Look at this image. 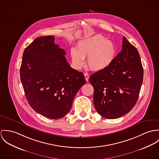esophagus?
I'll use <instances>...</instances> for the list:
<instances>
[{
    "mask_svg": "<svg viewBox=\"0 0 159 159\" xmlns=\"http://www.w3.org/2000/svg\"><path fill=\"white\" fill-rule=\"evenodd\" d=\"M84 76H85V78L86 81L88 82V80H89V75H88V73L85 72V73H84Z\"/></svg>",
    "mask_w": 159,
    "mask_h": 159,
    "instance_id": "esophagus-1",
    "label": "esophagus"
}]
</instances>
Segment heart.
Here are the masks:
<instances>
[{
  "label": "heart",
  "mask_w": 159,
  "mask_h": 159,
  "mask_svg": "<svg viewBox=\"0 0 159 159\" xmlns=\"http://www.w3.org/2000/svg\"><path fill=\"white\" fill-rule=\"evenodd\" d=\"M70 55L75 68H80L84 64V58L87 57L88 67L93 71H101L112 63L116 55V48L112 41L97 34L79 40L76 49H71Z\"/></svg>",
  "instance_id": "heart-1"
}]
</instances>
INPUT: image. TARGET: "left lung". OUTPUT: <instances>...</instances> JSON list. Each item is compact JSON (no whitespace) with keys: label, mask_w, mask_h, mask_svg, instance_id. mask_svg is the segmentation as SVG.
<instances>
[{"label":"left lung","mask_w":159,"mask_h":159,"mask_svg":"<svg viewBox=\"0 0 159 159\" xmlns=\"http://www.w3.org/2000/svg\"><path fill=\"white\" fill-rule=\"evenodd\" d=\"M143 79L139 51L123 36L121 51L112 63L89 79L94 88L96 111L106 119L118 118L129 113L138 100Z\"/></svg>","instance_id":"8db88e82"}]
</instances>
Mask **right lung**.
<instances>
[{"instance_id":"add662e5","label":"right lung","mask_w":159,"mask_h":159,"mask_svg":"<svg viewBox=\"0 0 159 159\" xmlns=\"http://www.w3.org/2000/svg\"><path fill=\"white\" fill-rule=\"evenodd\" d=\"M54 36H40L24 50L20 68L22 87L30 107L50 119L64 117L86 80L70 66Z\"/></svg>"}]
</instances>
